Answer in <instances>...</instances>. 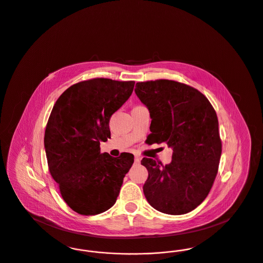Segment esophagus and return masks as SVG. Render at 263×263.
Instances as JSON below:
<instances>
[{"label":"esophagus","mask_w":263,"mask_h":263,"mask_svg":"<svg viewBox=\"0 0 263 263\" xmlns=\"http://www.w3.org/2000/svg\"><path fill=\"white\" fill-rule=\"evenodd\" d=\"M141 160H142V158H141L140 156H138V155H136V156H135V163H140V162H141Z\"/></svg>","instance_id":"obj_1"}]
</instances>
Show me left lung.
Instances as JSON below:
<instances>
[{
	"mask_svg": "<svg viewBox=\"0 0 263 263\" xmlns=\"http://www.w3.org/2000/svg\"><path fill=\"white\" fill-rule=\"evenodd\" d=\"M135 93L150 112L151 141L174 151L165 165L141 161L149 172L145 197L164 214L190 212L207 197L218 173L222 143L216 111L199 90L175 81L137 83Z\"/></svg>",
	"mask_w": 263,
	"mask_h": 263,
	"instance_id": "1",
	"label": "left lung"
}]
</instances>
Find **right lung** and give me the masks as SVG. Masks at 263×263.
Masks as SVG:
<instances>
[{"instance_id":"1","label":"right lung","mask_w":263,"mask_h":263,"mask_svg":"<svg viewBox=\"0 0 263 263\" xmlns=\"http://www.w3.org/2000/svg\"><path fill=\"white\" fill-rule=\"evenodd\" d=\"M135 82L98 78L67 88L55 102L44 135L52 177L63 199L81 215H97L116 202L134 156L100 153L110 138L109 119L130 98Z\"/></svg>"}]
</instances>
